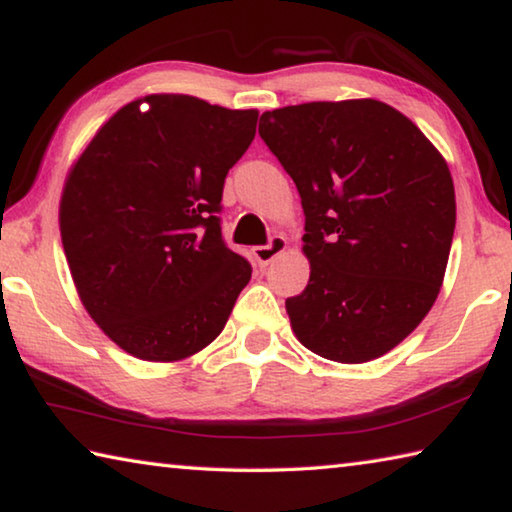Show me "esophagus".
Instances as JSON below:
<instances>
[{
    "label": "esophagus",
    "instance_id": "obj_1",
    "mask_svg": "<svg viewBox=\"0 0 512 512\" xmlns=\"http://www.w3.org/2000/svg\"><path fill=\"white\" fill-rule=\"evenodd\" d=\"M287 248H289V241L287 239H284V237H273L271 244L253 248V257H255V262L259 266H268L277 255H282Z\"/></svg>",
    "mask_w": 512,
    "mask_h": 512
}]
</instances>
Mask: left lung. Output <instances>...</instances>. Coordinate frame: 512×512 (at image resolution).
Returning <instances> with one entry per match:
<instances>
[{"mask_svg": "<svg viewBox=\"0 0 512 512\" xmlns=\"http://www.w3.org/2000/svg\"><path fill=\"white\" fill-rule=\"evenodd\" d=\"M259 135L305 210L309 284L287 300L293 334L329 361L379 359L443 287L456 225L445 158L377 99L277 108L259 119Z\"/></svg>", "mask_w": 512, "mask_h": 512, "instance_id": "obj_1", "label": "left lung"}]
</instances>
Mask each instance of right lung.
<instances>
[{"label":"right lung","mask_w":512,"mask_h":512,"mask_svg":"<svg viewBox=\"0 0 512 512\" xmlns=\"http://www.w3.org/2000/svg\"><path fill=\"white\" fill-rule=\"evenodd\" d=\"M257 117L146 94L119 108L69 169L58 207L69 273L90 318L135 359L194 357L250 282L214 214Z\"/></svg>","instance_id":"add662e5"}]
</instances>
